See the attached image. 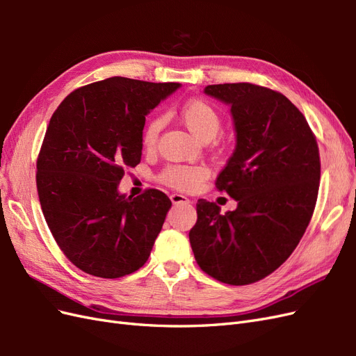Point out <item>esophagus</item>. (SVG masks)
<instances>
[{"mask_svg": "<svg viewBox=\"0 0 356 356\" xmlns=\"http://www.w3.org/2000/svg\"><path fill=\"white\" fill-rule=\"evenodd\" d=\"M170 200L174 204H188L190 203V199L187 196H182L179 195V193H174V195H170Z\"/></svg>", "mask_w": 356, "mask_h": 356, "instance_id": "34e87169", "label": "esophagus"}]
</instances>
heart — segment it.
I'll list each match as a JSON object with an SVG mask.
<instances>
[{
  "label": "heart",
  "mask_w": 356,
  "mask_h": 356,
  "mask_svg": "<svg viewBox=\"0 0 356 356\" xmlns=\"http://www.w3.org/2000/svg\"><path fill=\"white\" fill-rule=\"evenodd\" d=\"M179 118L188 131L202 141H209L217 136L222 124L220 111L203 99H191L186 102L179 108ZM161 126H163V122L160 117H153L147 122L143 131V144L145 148L152 149L156 147ZM208 175L209 170L203 165H168L159 174V181L178 191H193Z\"/></svg>",
  "instance_id": "obj_1"
}]
</instances>
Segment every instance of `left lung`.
Wrapping results in <instances>:
<instances>
[{
    "mask_svg": "<svg viewBox=\"0 0 356 356\" xmlns=\"http://www.w3.org/2000/svg\"><path fill=\"white\" fill-rule=\"evenodd\" d=\"M204 93L232 106L236 148L215 181L238 200L225 215L197 200L188 233L202 270L229 285L261 281L286 261L310 222L318 199L316 136L286 96L252 83L211 84Z\"/></svg>",
    "mask_w": 356,
    "mask_h": 356,
    "instance_id": "8db88e82",
    "label": "left lung"
}]
</instances>
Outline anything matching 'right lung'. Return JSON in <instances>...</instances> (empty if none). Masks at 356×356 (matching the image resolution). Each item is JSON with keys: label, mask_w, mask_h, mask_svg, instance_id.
I'll use <instances>...</instances> for the list:
<instances>
[{"label": "right lung", "mask_w": 356, "mask_h": 356, "mask_svg": "<svg viewBox=\"0 0 356 356\" xmlns=\"http://www.w3.org/2000/svg\"><path fill=\"white\" fill-rule=\"evenodd\" d=\"M179 83L111 77L71 92L53 113L37 159V191L60 251L84 273L115 279L143 267L170 199L118 195L143 154L145 115Z\"/></svg>", "instance_id": "right-lung-1"}]
</instances>
